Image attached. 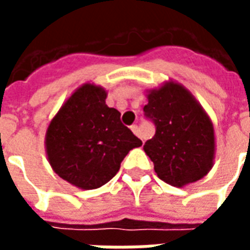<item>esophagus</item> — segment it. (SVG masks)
<instances>
[{"instance_id": "1", "label": "esophagus", "mask_w": 250, "mask_h": 250, "mask_svg": "<svg viewBox=\"0 0 250 250\" xmlns=\"http://www.w3.org/2000/svg\"><path fill=\"white\" fill-rule=\"evenodd\" d=\"M131 131H132V132H134V134H135L138 138H141V139H142L141 130H139V127H138V125H131Z\"/></svg>"}]
</instances>
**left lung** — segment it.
Returning a JSON list of instances; mask_svg holds the SVG:
<instances>
[{
	"label": "left lung",
	"mask_w": 250,
	"mask_h": 250,
	"mask_svg": "<svg viewBox=\"0 0 250 250\" xmlns=\"http://www.w3.org/2000/svg\"><path fill=\"white\" fill-rule=\"evenodd\" d=\"M145 115L157 127L143 150L166 184L184 188L208 175L215 157L213 122L191 92L173 80L147 89Z\"/></svg>",
	"instance_id": "obj_1"
}]
</instances>
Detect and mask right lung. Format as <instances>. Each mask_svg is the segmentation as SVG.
Wrapping results in <instances>:
<instances>
[{"mask_svg":"<svg viewBox=\"0 0 250 250\" xmlns=\"http://www.w3.org/2000/svg\"><path fill=\"white\" fill-rule=\"evenodd\" d=\"M107 91L85 83L66 99L46 128L45 152L53 171L83 190L103 186L130 150L142 146L120 112L105 104Z\"/></svg>","mask_w":250,"mask_h":250,"instance_id":"obj_1","label":"right lung"}]
</instances>
